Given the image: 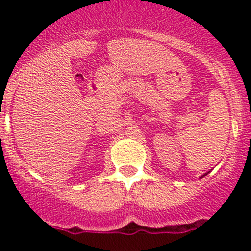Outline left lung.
I'll return each mask as SVG.
<instances>
[{
	"label": "left lung",
	"instance_id": "1",
	"mask_svg": "<svg viewBox=\"0 0 251 251\" xmlns=\"http://www.w3.org/2000/svg\"><path fill=\"white\" fill-rule=\"evenodd\" d=\"M205 175H206V174H205ZM205 175H203V176H205Z\"/></svg>",
	"mask_w": 251,
	"mask_h": 251
}]
</instances>
